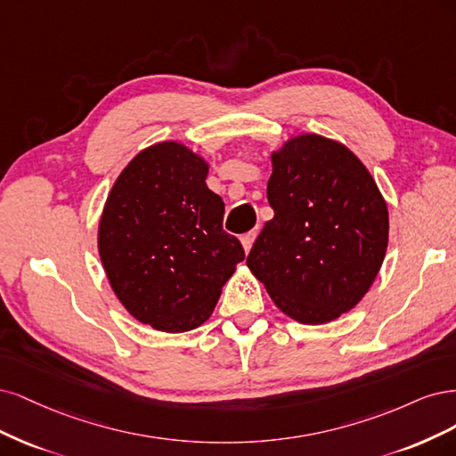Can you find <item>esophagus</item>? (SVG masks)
Instances as JSON below:
<instances>
[{
	"mask_svg": "<svg viewBox=\"0 0 456 456\" xmlns=\"http://www.w3.org/2000/svg\"><path fill=\"white\" fill-rule=\"evenodd\" d=\"M254 240H256V231H249V232H246V234H242V237H240V242H242V248H244L246 254L249 252V249H252Z\"/></svg>",
	"mask_w": 456,
	"mask_h": 456,
	"instance_id": "esophagus-1",
	"label": "esophagus"
}]
</instances>
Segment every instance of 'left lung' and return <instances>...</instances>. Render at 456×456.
I'll list each match as a JSON object with an SVG mask.
<instances>
[{"instance_id":"1","label":"left lung","mask_w":456,"mask_h":456,"mask_svg":"<svg viewBox=\"0 0 456 456\" xmlns=\"http://www.w3.org/2000/svg\"><path fill=\"white\" fill-rule=\"evenodd\" d=\"M274 217L246 265L273 303L306 326L328 324L370 291L388 246V208L345 143L305 132L271 151Z\"/></svg>"}]
</instances>
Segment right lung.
Segmentation results:
<instances>
[{
	"mask_svg": "<svg viewBox=\"0 0 456 456\" xmlns=\"http://www.w3.org/2000/svg\"><path fill=\"white\" fill-rule=\"evenodd\" d=\"M208 170L182 142L153 143L117 175L100 214L98 254L115 297L157 331L202 326L244 259Z\"/></svg>",
	"mask_w": 456,
	"mask_h": 456,
	"instance_id": "add662e5",
	"label": "right lung"
}]
</instances>
